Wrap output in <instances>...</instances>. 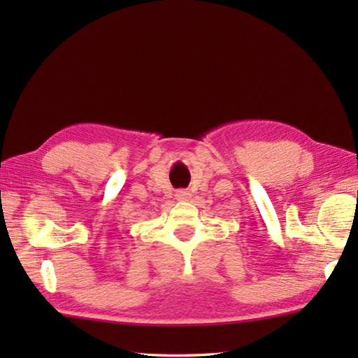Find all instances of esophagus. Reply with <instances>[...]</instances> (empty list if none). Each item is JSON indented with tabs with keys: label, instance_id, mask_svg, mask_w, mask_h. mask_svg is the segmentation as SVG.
<instances>
[{
	"label": "esophagus",
	"instance_id": "esophagus-1",
	"mask_svg": "<svg viewBox=\"0 0 358 358\" xmlns=\"http://www.w3.org/2000/svg\"><path fill=\"white\" fill-rule=\"evenodd\" d=\"M175 197H177V201H187V199L191 197V192L186 191V189H180L175 194Z\"/></svg>",
	"mask_w": 358,
	"mask_h": 358
}]
</instances>
